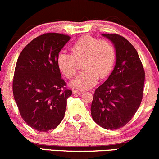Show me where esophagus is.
I'll return each instance as SVG.
<instances>
[{
    "instance_id": "obj_1",
    "label": "esophagus",
    "mask_w": 159,
    "mask_h": 159,
    "mask_svg": "<svg viewBox=\"0 0 159 159\" xmlns=\"http://www.w3.org/2000/svg\"><path fill=\"white\" fill-rule=\"evenodd\" d=\"M73 94H82L83 93H84V91H82V90H77V89H75L73 90Z\"/></svg>"
}]
</instances>
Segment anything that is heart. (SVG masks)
I'll return each instance as SVG.
<instances>
[{
	"instance_id": "heart-1",
	"label": "heart",
	"mask_w": 159,
	"mask_h": 159,
	"mask_svg": "<svg viewBox=\"0 0 159 159\" xmlns=\"http://www.w3.org/2000/svg\"><path fill=\"white\" fill-rule=\"evenodd\" d=\"M72 53L61 52L57 62L64 75L68 79L75 75L78 61H83L84 68L72 82L79 88H90L99 78H105L112 71L116 61V49L111 42L90 35L80 38L71 46Z\"/></svg>"
}]
</instances>
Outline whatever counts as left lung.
I'll return each mask as SVG.
<instances>
[{"label":"left lung","instance_id":"obj_1","mask_svg":"<svg viewBox=\"0 0 159 159\" xmlns=\"http://www.w3.org/2000/svg\"><path fill=\"white\" fill-rule=\"evenodd\" d=\"M116 49V65L94 94L91 113L96 123L116 130L129 123L142 102L145 72L137 51L117 34H102Z\"/></svg>","mask_w":159,"mask_h":159}]
</instances>
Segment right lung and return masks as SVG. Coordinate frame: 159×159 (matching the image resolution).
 I'll use <instances>...</instances> for the list:
<instances>
[{
  "label": "right lung",
  "instance_id": "add662e5",
  "mask_svg": "<svg viewBox=\"0 0 159 159\" xmlns=\"http://www.w3.org/2000/svg\"><path fill=\"white\" fill-rule=\"evenodd\" d=\"M71 37L46 33L29 43L17 60L12 91L23 120L34 130L48 132L63 120L72 90L61 79L57 59Z\"/></svg>",
  "mask_w": 159,
  "mask_h": 159
}]
</instances>
